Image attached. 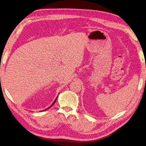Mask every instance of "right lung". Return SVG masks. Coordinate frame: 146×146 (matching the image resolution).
Here are the masks:
<instances>
[{"instance_id":"add662e5","label":"right lung","mask_w":146,"mask_h":146,"mask_svg":"<svg viewBox=\"0 0 146 146\" xmlns=\"http://www.w3.org/2000/svg\"><path fill=\"white\" fill-rule=\"evenodd\" d=\"M58 96H57V97H56V98L55 99V100H54V102H53V104H51V106H50L49 107H48V108H47V109H45V110H43V111H45V110H48V109H50V107H52V106H53L54 105V103H55V102L56 101V100H57V98H58Z\"/></svg>"}]
</instances>
